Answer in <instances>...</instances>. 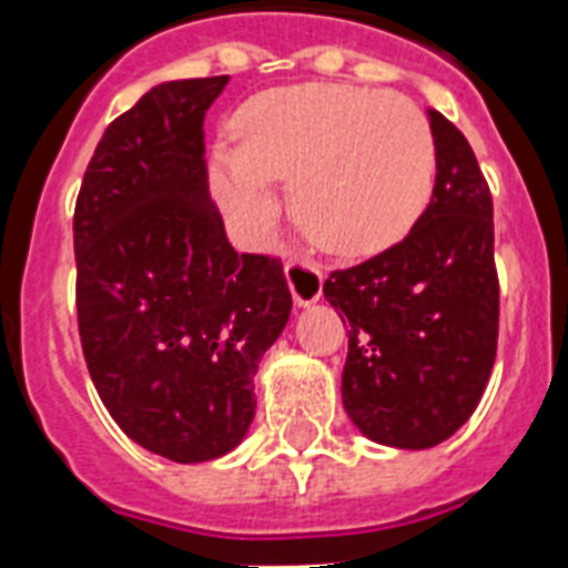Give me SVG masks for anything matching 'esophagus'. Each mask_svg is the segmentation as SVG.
<instances>
[{
  "label": "esophagus",
  "instance_id": "34e87169",
  "mask_svg": "<svg viewBox=\"0 0 568 568\" xmlns=\"http://www.w3.org/2000/svg\"><path fill=\"white\" fill-rule=\"evenodd\" d=\"M285 280H288V288H292L297 306H312L324 294V274L315 262L288 260L285 262Z\"/></svg>",
  "mask_w": 568,
  "mask_h": 568
}]
</instances>
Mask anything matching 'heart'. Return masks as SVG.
<instances>
[{
	"instance_id": "b5f03b06",
	"label": "heart",
	"mask_w": 568,
	"mask_h": 568,
	"mask_svg": "<svg viewBox=\"0 0 568 568\" xmlns=\"http://www.w3.org/2000/svg\"><path fill=\"white\" fill-rule=\"evenodd\" d=\"M236 149L210 160L212 195L244 242L280 215L276 180H292L297 224L324 251L362 260L417 224L435 189V133L396 92L297 84L253 95L233 122Z\"/></svg>"
}]
</instances>
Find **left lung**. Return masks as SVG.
Segmentation results:
<instances>
[{"label": "left lung", "instance_id": "obj_1", "mask_svg": "<svg viewBox=\"0 0 568 568\" xmlns=\"http://www.w3.org/2000/svg\"><path fill=\"white\" fill-rule=\"evenodd\" d=\"M428 124L437 178L426 212L403 242L324 283L349 335L344 412L396 449L444 444L467 423L499 338L490 189L467 136L437 110Z\"/></svg>", "mask_w": 568, "mask_h": 568}]
</instances>
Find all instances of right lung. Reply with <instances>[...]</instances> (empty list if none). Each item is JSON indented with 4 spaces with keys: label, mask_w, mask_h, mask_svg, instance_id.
Wrapping results in <instances>:
<instances>
[{
    "label": "right lung",
    "mask_w": 568,
    "mask_h": 568,
    "mask_svg": "<svg viewBox=\"0 0 568 568\" xmlns=\"http://www.w3.org/2000/svg\"><path fill=\"white\" fill-rule=\"evenodd\" d=\"M227 81H165L113 119L72 221L92 385L133 444L178 464L242 444L292 315L283 262L233 251L210 201L204 116Z\"/></svg>",
    "instance_id": "1"
}]
</instances>
